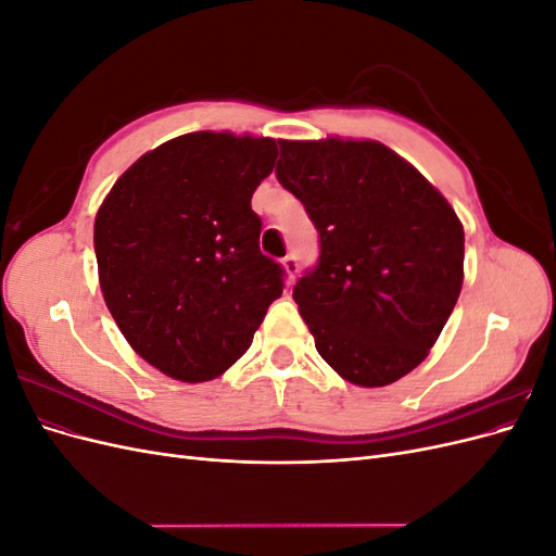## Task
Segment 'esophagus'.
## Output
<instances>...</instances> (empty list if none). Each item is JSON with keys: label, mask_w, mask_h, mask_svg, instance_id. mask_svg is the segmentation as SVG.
<instances>
[{"label": "esophagus", "mask_w": 556, "mask_h": 556, "mask_svg": "<svg viewBox=\"0 0 556 556\" xmlns=\"http://www.w3.org/2000/svg\"><path fill=\"white\" fill-rule=\"evenodd\" d=\"M282 266H285V271H288V276L294 278L296 271H299V260H296V255H288V257H285V260H282Z\"/></svg>", "instance_id": "obj_1"}]
</instances>
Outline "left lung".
Returning a JSON list of instances; mask_svg holds the SVG:
<instances>
[{
	"label": "left lung",
	"instance_id": "left-lung-1",
	"mask_svg": "<svg viewBox=\"0 0 556 556\" xmlns=\"http://www.w3.org/2000/svg\"><path fill=\"white\" fill-rule=\"evenodd\" d=\"M276 178L319 233L294 285L315 348L362 387L427 357L457 304L464 227L445 197L378 141H278Z\"/></svg>",
	"mask_w": 556,
	"mask_h": 556
}]
</instances>
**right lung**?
Wrapping results in <instances>:
<instances>
[{
  "label": "right lung",
  "instance_id": "obj_1",
  "mask_svg": "<svg viewBox=\"0 0 556 556\" xmlns=\"http://www.w3.org/2000/svg\"><path fill=\"white\" fill-rule=\"evenodd\" d=\"M274 139L194 131L117 178L94 220L104 301L162 374L204 382L250 348L285 268L260 250L250 199L274 172Z\"/></svg>",
  "mask_w": 556,
  "mask_h": 556
}]
</instances>
